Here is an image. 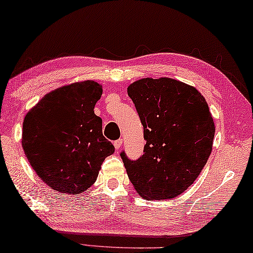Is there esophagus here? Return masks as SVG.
Here are the masks:
<instances>
[{"mask_svg": "<svg viewBox=\"0 0 253 253\" xmlns=\"http://www.w3.org/2000/svg\"><path fill=\"white\" fill-rule=\"evenodd\" d=\"M114 145H115V148H116V150H119L120 148H122V145H123V139H117V141H115L114 142Z\"/></svg>", "mask_w": 253, "mask_h": 253, "instance_id": "34e87169", "label": "esophagus"}]
</instances>
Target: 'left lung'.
Returning <instances> with one entry per match:
<instances>
[{
	"mask_svg": "<svg viewBox=\"0 0 253 253\" xmlns=\"http://www.w3.org/2000/svg\"><path fill=\"white\" fill-rule=\"evenodd\" d=\"M144 129L143 156L120 157L137 193L166 200L193 184L212 150L214 124L197 88L171 78H143L127 88Z\"/></svg>",
	"mask_w": 253,
	"mask_h": 253,
	"instance_id": "1",
	"label": "left lung"
}]
</instances>
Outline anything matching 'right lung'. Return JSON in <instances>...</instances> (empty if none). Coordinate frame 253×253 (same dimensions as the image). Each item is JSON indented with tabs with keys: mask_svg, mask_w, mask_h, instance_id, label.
Wrapping results in <instances>:
<instances>
[{
	"mask_svg": "<svg viewBox=\"0 0 253 253\" xmlns=\"http://www.w3.org/2000/svg\"><path fill=\"white\" fill-rule=\"evenodd\" d=\"M102 86L93 81L52 90L22 124V148L44 183L58 192L79 194L92 186L101 165L115 152L94 114Z\"/></svg>",
	"mask_w": 253,
	"mask_h": 253,
	"instance_id": "add662e5",
	"label": "right lung"
}]
</instances>
